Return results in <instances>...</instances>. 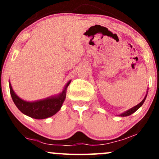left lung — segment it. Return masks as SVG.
I'll list each match as a JSON object with an SVG mask.
<instances>
[{
    "label": "left lung",
    "instance_id": "left-lung-1",
    "mask_svg": "<svg viewBox=\"0 0 159 159\" xmlns=\"http://www.w3.org/2000/svg\"><path fill=\"white\" fill-rule=\"evenodd\" d=\"M147 93H148V90H147V94H146L145 97H144L143 99L142 100V101L140 102L139 104H138V105H135V106H134L133 107H132V108L129 109V110H127L126 111H125V112H123V113H122V114H120L119 115V116H129V115L132 114L133 113L135 112V111H136L137 110H138V109H139L140 107H141L142 105H143V102H145L146 98H147Z\"/></svg>",
    "mask_w": 159,
    "mask_h": 159
}]
</instances>
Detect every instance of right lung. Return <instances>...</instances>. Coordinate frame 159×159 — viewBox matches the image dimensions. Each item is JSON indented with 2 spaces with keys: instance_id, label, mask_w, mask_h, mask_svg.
Returning a JSON list of instances; mask_svg holds the SVG:
<instances>
[{
  "instance_id": "obj_1",
  "label": "right lung",
  "mask_w": 159,
  "mask_h": 159,
  "mask_svg": "<svg viewBox=\"0 0 159 159\" xmlns=\"http://www.w3.org/2000/svg\"><path fill=\"white\" fill-rule=\"evenodd\" d=\"M70 82L71 80L67 82L64 88L59 94L45 98L44 99L36 100L34 102L25 101L19 97L12 90L10 82H9V84H10L11 97L19 110L24 114L27 115L30 117L34 118V119L42 120L50 117L61 110L62 105L66 98L67 87Z\"/></svg>"
}]
</instances>
